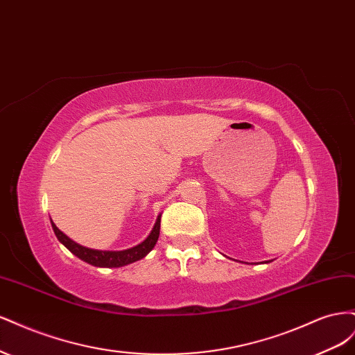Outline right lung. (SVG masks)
I'll return each instance as SVG.
<instances>
[{
    "instance_id": "right-lung-1",
    "label": "right lung",
    "mask_w": 355,
    "mask_h": 355,
    "mask_svg": "<svg viewBox=\"0 0 355 355\" xmlns=\"http://www.w3.org/2000/svg\"><path fill=\"white\" fill-rule=\"evenodd\" d=\"M159 222H161V216L157 218L154 228H153L151 234L148 235V239L145 241L132 247V249L121 250V252H103V250L87 249V247L80 245L78 243H75L69 237H67V235L63 234L53 222H51V228H53V231H55L58 240L63 245H65L69 252H72L75 256H78L80 259H83L84 262H87L94 266L118 268V266H124V265H128V263L142 259V257H145L149 252L154 249V245L159 237Z\"/></svg>"
}]
</instances>
